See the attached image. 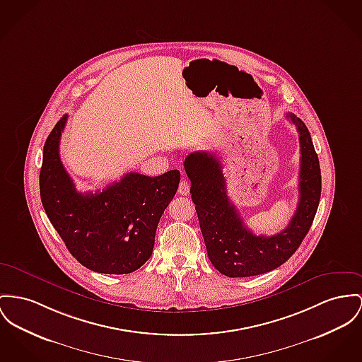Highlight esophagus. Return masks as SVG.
<instances>
[{
    "instance_id": "34e87169",
    "label": "esophagus",
    "mask_w": 362,
    "mask_h": 362,
    "mask_svg": "<svg viewBox=\"0 0 362 362\" xmlns=\"http://www.w3.org/2000/svg\"><path fill=\"white\" fill-rule=\"evenodd\" d=\"M178 193L182 194V196H187L189 194V182L187 180H182L178 185Z\"/></svg>"
}]
</instances>
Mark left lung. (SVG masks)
I'll return each instance as SVG.
<instances>
[{"mask_svg":"<svg viewBox=\"0 0 362 362\" xmlns=\"http://www.w3.org/2000/svg\"><path fill=\"white\" fill-rule=\"evenodd\" d=\"M287 118L299 133V202L288 226L277 235L257 236L244 225L226 194L222 165L213 153L193 152L184 162L209 259L228 277L258 276L283 265L313 223L321 196L320 162L306 124L293 114Z\"/></svg>","mask_w":362,"mask_h":362,"instance_id":"left-lung-1","label":"left lung"}]
</instances>
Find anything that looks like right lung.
Wrapping results in <instances>:
<instances>
[{"label": "right lung", "instance_id": "obj_1", "mask_svg": "<svg viewBox=\"0 0 362 362\" xmlns=\"http://www.w3.org/2000/svg\"><path fill=\"white\" fill-rule=\"evenodd\" d=\"M69 115L44 145L40 193L50 223L81 265L105 274H127L152 255L159 219L180 184V171L158 177L129 173L101 192L81 193L64 169L59 145Z\"/></svg>", "mask_w": 362, "mask_h": 362}]
</instances>
